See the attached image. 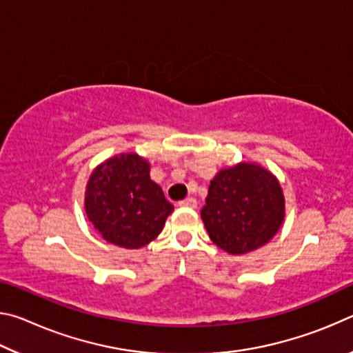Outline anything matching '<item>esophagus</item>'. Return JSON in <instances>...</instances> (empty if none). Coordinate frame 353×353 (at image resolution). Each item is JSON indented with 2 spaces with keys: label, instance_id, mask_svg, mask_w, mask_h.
I'll return each instance as SVG.
<instances>
[{
  "label": "esophagus",
  "instance_id": "obj_1",
  "mask_svg": "<svg viewBox=\"0 0 353 353\" xmlns=\"http://www.w3.org/2000/svg\"><path fill=\"white\" fill-rule=\"evenodd\" d=\"M179 205L181 207H190V208H196V205H198V201H196L194 198H187L179 202Z\"/></svg>",
  "mask_w": 353,
  "mask_h": 353
}]
</instances>
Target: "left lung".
Wrapping results in <instances>:
<instances>
[{
    "instance_id": "1",
    "label": "left lung",
    "mask_w": 353,
    "mask_h": 353,
    "mask_svg": "<svg viewBox=\"0 0 353 353\" xmlns=\"http://www.w3.org/2000/svg\"><path fill=\"white\" fill-rule=\"evenodd\" d=\"M285 216L282 188L271 172L240 163L210 182L201 218L210 240L229 254H246L277 234Z\"/></svg>"
}]
</instances>
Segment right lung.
<instances>
[{
	"label": "right lung",
	"mask_w": 353,
	"mask_h": 353,
	"mask_svg": "<svg viewBox=\"0 0 353 353\" xmlns=\"http://www.w3.org/2000/svg\"><path fill=\"white\" fill-rule=\"evenodd\" d=\"M174 210L162 188L149 177V165L137 154L101 163L90 176L85 212L105 241L139 249L152 241Z\"/></svg>",
	"instance_id": "obj_1"
}]
</instances>
